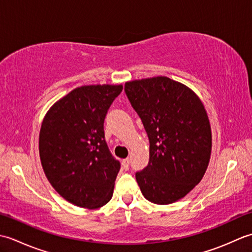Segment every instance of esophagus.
Instances as JSON below:
<instances>
[{
    "mask_svg": "<svg viewBox=\"0 0 252 252\" xmlns=\"http://www.w3.org/2000/svg\"><path fill=\"white\" fill-rule=\"evenodd\" d=\"M129 165H130V159L129 158L122 160V167H123V169L127 170V169H129Z\"/></svg>",
    "mask_w": 252,
    "mask_h": 252,
    "instance_id": "esophagus-1",
    "label": "esophagus"
}]
</instances>
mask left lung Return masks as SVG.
<instances>
[{"mask_svg": "<svg viewBox=\"0 0 252 252\" xmlns=\"http://www.w3.org/2000/svg\"><path fill=\"white\" fill-rule=\"evenodd\" d=\"M149 140V162L135 173L143 196L157 205L185 197L199 183L210 160V122L200 98L168 77L125 84Z\"/></svg>", "mask_w": 252, "mask_h": 252, "instance_id": "obj_1", "label": "left lung"}]
</instances>
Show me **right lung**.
I'll list each match as a JSON object with an SVG mask.
<instances>
[{"label":"right lung","instance_id":"add662e5","mask_svg":"<svg viewBox=\"0 0 252 252\" xmlns=\"http://www.w3.org/2000/svg\"><path fill=\"white\" fill-rule=\"evenodd\" d=\"M123 87L83 85L53 105L42 122L39 152L47 180L74 206L97 209L114 192L120 162L105 141L104 121Z\"/></svg>","mask_w":252,"mask_h":252}]
</instances>
